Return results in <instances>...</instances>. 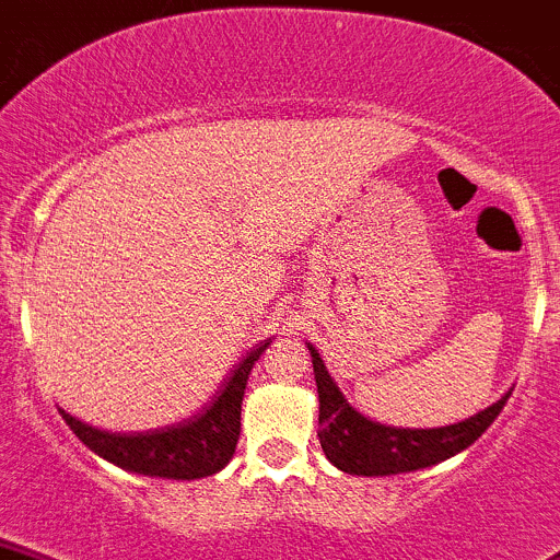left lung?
I'll return each instance as SVG.
<instances>
[{
  "instance_id": "8db88e82",
  "label": "left lung",
  "mask_w": 560,
  "mask_h": 560,
  "mask_svg": "<svg viewBox=\"0 0 560 560\" xmlns=\"http://www.w3.org/2000/svg\"><path fill=\"white\" fill-rule=\"evenodd\" d=\"M307 350L313 355V372L318 383L320 447L326 458L348 475L385 477L440 464L464 447L475 445V440H480L482 431L499 418L510 399V394L501 396L495 405L477 412L475 418L445 429H394L355 412L323 366L318 350L313 345H307Z\"/></svg>"
}]
</instances>
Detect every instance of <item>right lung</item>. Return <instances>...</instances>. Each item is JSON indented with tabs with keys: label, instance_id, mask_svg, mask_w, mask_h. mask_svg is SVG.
Wrapping results in <instances>:
<instances>
[{
	"label": "right lung",
	"instance_id": "obj_1",
	"mask_svg": "<svg viewBox=\"0 0 560 560\" xmlns=\"http://www.w3.org/2000/svg\"><path fill=\"white\" fill-rule=\"evenodd\" d=\"M269 342L272 339L256 345L240 361L223 388L212 396L210 405L177 425L140 431V434H113V431L94 429V425L72 418L65 409H61V418L85 447H91L96 455L120 469L151 477H172V480H196V477L215 475L229 464L234 447H237L247 374Z\"/></svg>",
	"mask_w": 560,
	"mask_h": 560
}]
</instances>
